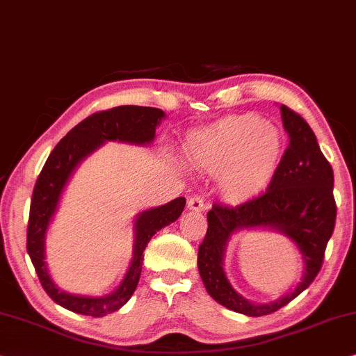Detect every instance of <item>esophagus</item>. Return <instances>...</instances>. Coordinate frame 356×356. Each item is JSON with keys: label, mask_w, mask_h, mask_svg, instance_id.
<instances>
[{"label": "esophagus", "mask_w": 356, "mask_h": 356, "mask_svg": "<svg viewBox=\"0 0 356 356\" xmlns=\"http://www.w3.org/2000/svg\"><path fill=\"white\" fill-rule=\"evenodd\" d=\"M205 207L204 204V199L200 197V195H191L188 199V209L189 210H194V212H202Z\"/></svg>", "instance_id": "esophagus-1"}]
</instances>
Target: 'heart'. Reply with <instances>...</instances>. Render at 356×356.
Returning <instances> with one entry per match:
<instances>
[{
  "instance_id": "obj_1",
  "label": "heart",
  "mask_w": 356,
  "mask_h": 356,
  "mask_svg": "<svg viewBox=\"0 0 356 356\" xmlns=\"http://www.w3.org/2000/svg\"><path fill=\"white\" fill-rule=\"evenodd\" d=\"M184 152L194 167L220 173L225 197L242 200L271 181L282 154V138L259 115H229L194 131Z\"/></svg>"
}]
</instances>
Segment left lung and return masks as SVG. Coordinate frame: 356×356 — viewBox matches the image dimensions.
Wrapping results in <instances>:
<instances>
[{"label":"left lung","instance_id":"8db88e82","mask_svg":"<svg viewBox=\"0 0 356 356\" xmlns=\"http://www.w3.org/2000/svg\"><path fill=\"white\" fill-rule=\"evenodd\" d=\"M289 135L284 154L266 191L238 205L215 202L209 210V228L199 245L197 266L207 292L216 302L247 316L275 313L315 281L336 225L334 172L318 146L316 136L302 115L281 106ZM275 227L296 242L306 261L302 282L291 294L265 306H254L229 284L222 270L225 242L234 230Z\"/></svg>","mask_w":356,"mask_h":356}]
</instances>
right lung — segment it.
<instances>
[{
  "instance_id": "obj_1",
  "label": "right lung",
  "mask_w": 356,
  "mask_h": 356,
  "mask_svg": "<svg viewBox=\"0 0 356 356\" xmlns=\"http://www.w3.org/2000/svg\"><path fill=\"white\" fill-rule=\"evenodd\" d=\"M165 112L156 107L118 106L95 112L72 128L49 154L35 183L30 202L27 252L46 293L67 310L101 318L117 312L135 292L141 276L144 249L154 234L181 215L186 199L177 197L161 207L146 210L135 221V249L130 270L115 292L106 297H79L58 289L44 264V234L58 207L60 193L75 167L104 141L147 144L156 136V127Z\"/></svg>"
}]
</instances>
